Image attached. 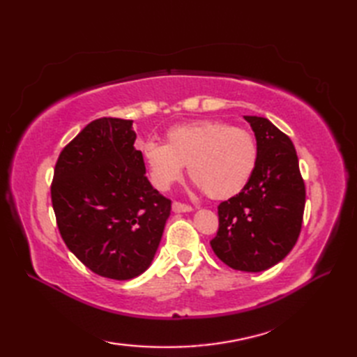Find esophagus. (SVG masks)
<instances>
[{
  "instance_id": "1",
  "label": "esophagus",
  "mask_w": 357,
  "mask_h": 357,
  "mask_svg": "<svg viewBox=\"0 0 357 357\" xmlns=\"http://www.w3.org/2000/svg\"><path fill=\"white\" fill-rule=\"evenodd\" d=\"M172 210L174 213H188V211H192L193 208L190 206H187V204H181V202H173Z\"/></svg>"
}]
</instances>
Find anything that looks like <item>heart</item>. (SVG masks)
Listing matches in <instances>:
<instances>
[{"label": "heart", "instance_id": "heart-1", "mask_svg": "<svg viewBox=\"0 0 357 357\" xmlns=\"http://www.w3.org/2000/svg\"><path fill=\"white\" fill-rule=\"evenodd\" d=\"M141 155L151 183L167 190L183 176L187 164L195 187L211 199H229L244 190L257 164L252 132L222 121L181 124L167 132V142L146 141Z\"/></svg>", "mask_w": 357, "mask_h": 357}]
</instances>
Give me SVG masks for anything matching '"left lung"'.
Returning <instances> with one entry per match:
<instances>
[{
	"label": "left lung",
	"mask_w": 357,
	"mask_h": 357,
	"mask_svg": "<svg viewBox=\"0 0 357 357\" xmlns=\"http://www.w3.org/2000/svg\"><path fill=\"white\" fill-rule=\"evenodd\" d=\"M255 132L257 164L239 195L219 204L210 245L229 267L264 271L291 252L305 208V184L291 139L267 118L244 116Z\"/></svg>",
	"instance_id": "8db88e82"
}]
</instances>
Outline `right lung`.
I'll use <instances>...</instances> for the list:
<instances>
[{
  "label": "right lung",
  "mask_w": 357,
  "mask_h": 357,
  "mask_svg": "<svg viewBox=\"0 0 357 357\" xmlns=\"http://www.w3.org/2000/svg\"><path fill=\"white\" fill-rule=\"evenodd\" d=\"M132 126L119 118L92 121L61 151L52 183L67 248L96 275L116 280L150 267L172 210L146 176Z\"/></svg>",
  "instance_id": "obj_1"
}]
</instances>
